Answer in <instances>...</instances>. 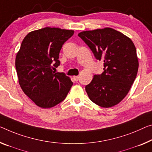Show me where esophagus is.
Listing matches in <instances>:
<instances>
[{
    "label": "esophagus",
    "mask_w": 152,
    "mask_h": 152,
    "mask_svg": "<svg viewBox=\"0 0 152 152\" xmlns=\"http://www.w3.org/2000/svg\"><path fill=\"white\" fill-rule=\"evenodd\" d=\"M73 79L75 80L76 81H77L79 80V76H73Z\"/></svg>",
    "instance_id": "34e87169"
}]
</instances>
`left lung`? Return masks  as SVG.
I'll list each match as a JSON object with an SVG mask.
<instances>
[{"label":"left lung","instance_id":"8db88e82","mask_svg":"<svg viewBox=\"0 0 152 152\" xmlns=\"http://www.w3.org/2000/svg\"><path fill=\"white\" fill-rule=\"evenodd\" d=\"M78 36L96 59L104 62V71L94 75L86 86L90 99L109 108L122 101L131 88L139 69L137 50L131 39L111 28L83 31Z\"/></svg>","mask_w":152,"mask_h":152}]
</instances>
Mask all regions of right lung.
<instances>
[{
	"mask_svg": "<svg viewBox=\"0 0 152 152\" xmlns=\"http://www.w3.org/2000/svg\"><path fill=\"white\" fill-rule=\"evenodd\" d=\"M74 30L46 27L29 32L15 58V68L23 92L37 106L51 108L65 99L73 82L64 73H55L59 53Z\"/></svg>",
	"mask_w": 152,
	"mask_h": 152,
	"instance_id": "1",
	"label": "right lung"
}]
</instances>
